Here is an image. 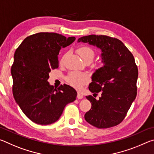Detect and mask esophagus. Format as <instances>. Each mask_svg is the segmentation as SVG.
<instances>
[{
  "instance_id": "34e87169",
  "label": "esophagus",
  "mask_w": 154,
  "mask_h": 154,
  "mask_svg": "<svg viewBox=\"0 0 154 154\" xmlns=\"http://www.w3.org/2000/svg\"><path fill=\"white\" fill-rule=\"evenodd\" d=\"M77 98L78 99H82V98H83V94H82L81 93H79V92H78L77 93Z\"/></svg>"
}]
</instances>
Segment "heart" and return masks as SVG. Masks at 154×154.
I'll return each mask as SVG.
<instances>
[{
    "label": "heart",
    "mask_w": 154,
    "mask_h": 154,
    "mask_svg": "<svg viewBox=\"0 0 154 154\" xmlns=\"http://www.w3.org/2000/svg\"><path fill=\"white\" fill-rule=\"evenodd\" d=\"M78 53L84 61L88 59L92 60L94 57V51L89 46L85 45L80 47L78 49ZM66 80L72 86L77 89H81L83 86V85L89 82L90 77L86 73L73 71L69 74L66 77Z\"/></svg>",
    "instance_id": "obj_1"
}]
</instances>
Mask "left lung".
<instances>
[{
	"label": "left lung",
	"instance_id": "8db88e82",
	"mask_svg": "<svg viewBox=\"0 0 154 154\" xmlns=\"http://www.w3.org/2000/svg\"><path fill=\"white\" fill-rule=\"evenodd\" d=\"M79 42L100 49L103 63L94 72L89 85L90 92H100L101 96L99 100L86 96L92 107L85 119L98 128L117 126L124 120L137 96L139 72L134 56L120 40L106 35L82 36Z\"/></svg>",
	"mask_w": 154,
	"mask_h": 154
}]
</instances>
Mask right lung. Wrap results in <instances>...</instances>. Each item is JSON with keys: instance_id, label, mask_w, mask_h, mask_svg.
<instances>
[{"instance_id": "add662e5", "label": "right lung", "mask_w": 154, "mask_h": 154, "mask_svg": "<svg viewBox=\"0 0 154 154\" xmlns=\"http://www.w3.org/2000/svg\"><path fill=\"white\" fill-rule=\"evenodd\" d=\"M75 40L54 32L36 33L26 38L15 52L13 94L23 113L36 124L56 122L65 106L76 99L73 88L65 84L56 90L48 82L51 70L58 67L60 50Z\"/></svg>"}]
</instances>
